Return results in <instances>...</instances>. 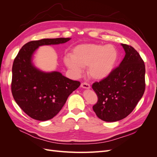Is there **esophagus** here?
I'll return each instance as SVG.
<instances>
[{"instance_id": "1", "label": "esophagus", "mask_w": 157, "mask_h": 157, "mask_svg": "<svg viewBox=\"0 0 157 157\" xmlns=\"http://www.w3.org/2000/svg\"><path fill=\"white\" fill-rule=\"evenodd\" d=\"M81 87L84 89H90V85L88 83L83 82L81 84Z\"/></svg>"}]
</instances>
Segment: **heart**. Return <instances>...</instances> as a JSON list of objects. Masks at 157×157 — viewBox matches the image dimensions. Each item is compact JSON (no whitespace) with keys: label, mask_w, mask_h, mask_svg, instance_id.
Masks as SVG:
<instances>
[{"label":"heart","mask_w":157,"mask_h":157,"mask_svg":"<svg viewBox=\"0 0 157 157\" xmlns=\"http://www.w3.org/2000/svg\"><path fill=\"white\" fill-rule=\"evenodd\" d=\"M117 59V49L111 44H83L75 47L71 56L65 57L64 63L77 76L81 74L84 67L88 66V77L101 80L111 74Z\"/></svg>","instance_id":"heart-1"}]
</instances>
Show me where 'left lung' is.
Instances as JSON below:
<instances>
[{
	"instance_id": "left-lung-1",
	"label": "left lung",
	"mask_w": 157,
	"mask_h": 157,
	"mask_svg": "<svg viewBox=\"0 0 157 157\" xmlns=\"http://www.w3.org/2000/svg\"><path fill=\"white\" fill-rule=\"evenodd\" d=\"M121 45L126 54L119 66L92 85L98 98L93 110L105 122H116L130 115L145 92L144 61L132 46Z\"/></svg>"
}]
</instances>
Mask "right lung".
<instances>
[{
  "label": "right lung",
  "instance_id": "1",
  "mask_svg": "<svg viewBox=\"0 0 157 157\" xmlns=\"http://www.w3.org/2000/svg\"><path fill=\"white\" fill-rule=\"evenodd\" d=\"M70 39L57 38L29 42L13 61L11 85L13 99L33 119L45 121L54 117L69 95L80 85L58 71H42L33 63V55L39 46L63 44Z\"/></svg>",
  "mask_w": 157,
  "mask_h": 157
}]
</instances>
